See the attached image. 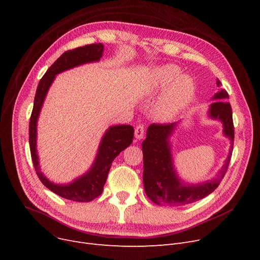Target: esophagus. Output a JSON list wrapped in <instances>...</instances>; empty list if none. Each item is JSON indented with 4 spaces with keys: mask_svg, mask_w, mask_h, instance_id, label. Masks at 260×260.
Masks as SVG:
<instances>
[{
    "mask_svg": "<svg viewBox=\"0 0 260 260\" xmlns=\"http://www.w3.org/2000/svg\"><path fill=\"white\" fill-rule=\"evenodd\" d=\"M143 136H144V126L141 125V124L138 125V126H136V128H135V137H136V139L140 140V139L143 138Z\"/></svg>",
    "mask_w": 260,
    "mask_h": 260,
    "instance_id": "1",
    "label": "esophagus"
}]
</instances>
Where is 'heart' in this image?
Returning <instances> with one entry per match:
<instances>
[{
	"label": "heart",
	"instance_id": "obj_1",
	"mask_svg": "<svg viewBox=\"0 0 260 260\" xmlns=\"http://www.w3.org/2000/svg\"><path fill=\"white\" fill-rule=\"evenodd\" d=\"M168 87L169 90L155 109V117L165 122L178 116L196 94L195 81L187 75H181L180 68L174 64L157 68L149 80L146 93L154 94Z\"/></svg>",
	"mask_w": 260,
	"mask_h": 260
}]
</instances>
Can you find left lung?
Listing matches in <instances>:
<instances>
[{
	"label": "left lung",
	"mask_w": 260,
	"mask_h": 260,
	"mask_svg": "<svg viewBox=\"0 0 260 260\" xmlns=\"http://www.w3.org/2000/svg\"><path fill=\"white\" fill-rule=\"evenodd\" d=\"M217 86L221 82L217 79ZM229 98L224 89L214 94V101L210 105L209 116L222 122L223 134L231 140V148L222 169L212 180L197 184L184 183L176 174L171 153L170 137L176 129L178 122L169 124H151L146 132V139L142 142L143 152V184L147 197L156 204L169 207H179L195 202L209 196L217 188L229 168L234 143V124L232 107L223 100Z\"/></svg>",
	"instance_id": "obj_1"
}]
</instances>
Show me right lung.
I'll return each instance as SVG.
<instances>
[{"label":"right lung","mask_w":260,"mask_h":260,"mask_svg":"<svg viewBox=\"0 0 260 260\" xmlns=\"http://www.w3.org/2000/svg\"><path fill=\"white\" fill-rule=\"evenodd\" d=\"M103 49L104 46L101 43L89 44L67 50L58 58L39 82L29 122L30 154L39 179L54 194L78 202H88L102 194L112 162L133 142L134 127L124 124L108 127L100 142L97 157L89 171L71 183L58 184L48 180L46 176L40 171L37 153V122L47 91L56 76L76 66L99 61L103 54Z\"/></svg>","instance_id":"add662e5"}]
</instances>
